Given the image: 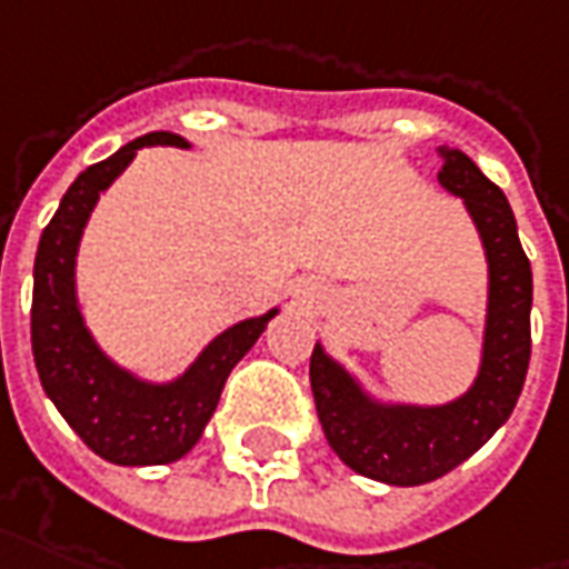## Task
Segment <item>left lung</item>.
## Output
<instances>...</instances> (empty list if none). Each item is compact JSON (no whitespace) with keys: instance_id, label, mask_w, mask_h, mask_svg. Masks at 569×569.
Instances as JSON below:
<instances>
[{"instance_id":"obj_1","label":"left lung","mask_w":569,"mask_h":569,"mask_svg":"<svg viewBox=\"0 0 569 569\" xmlns=\"http://www.w3.org/2000/svg\"><path fill=\"white\" fill-rule=\"evenodd\" d=\"M440 187L465 199L488 259V313L473 386L440 407L382 403L322 343L310 356V389L328 446L356 473L386 486H422L488 443L519 401L531 361V262L507 196L461 150L440 147Z\"/></svg>"}]
</instances>
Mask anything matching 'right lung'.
Returning <instances> with one entry per match:
<instances>
[{"mask_svg":"<svg viewBox=\"0 0 569 569\" xmlns=\"http://www.w3.org/2000/svg\"><path fill=\"white\" fill-rule=\"evenodd\" d=\"M153 144L189 147V141L174 132H150L81 171L41 231L32 271V356L41 386L96 456L123 467L171 465L187 456L217 410L231 368L277 317L273 307L264 317L226 328L171 382L134 377L92 340L74 289L78 243L99 196L141 147Z\"/></svg>","mask_w":569,"mask_h":569,"instance_id":"right-lung-1","label":"right lung"}]
</instances>
